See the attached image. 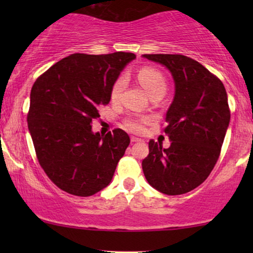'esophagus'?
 Masks as SVG:
<instances>
[{
  "mask_svg": "<svg viewBox=\"0 0 253 253\" xmlns=\"http://www.w3.org/2000/svg\"><path fill=\"white\" fill-rule=\"evenodd\" d=\"M140 140H141L140 138H138V137H134V136L131 137V143H137V141H140Z\"/></svg>",
  "mask_w": 253,
  "mask_h": 253,
  "instance_id": "1",
  "label": "esophagus"
}]
</instances>
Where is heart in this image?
Listing matches in <instances>:
<instances>
[{
	"mask_svg": "<svg viewBox=\"0 0 253 253\" xmlns=\"http://www.w3.org/2000/svg\"><path fill=\"white\" fill-rule=\"evenodd\" d=\"M137 77L140 84L144 86L151 96L158 94V93L165 94L166 91H167V79H166L165 75L160 70H158V69L152 67L140 68L137 74ZM126 77L122 75L119 76L113 82L112 86H110V99L113 101H117L120 99L121 93L126 87ZM150 121L151 117L148 116L130 115L124 119V126L130 131H133V132H140L144 129L145 124L150 123Z\"/></svg>",
	"mask_w": 253,
	"mask_h": 253,
	"instance_id": "b5f03b06",
	"label": "heart"
}]
</instances>
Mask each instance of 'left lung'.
<instances>
[{"mask_svg": "<svg viewBox=\"0 0 253 253\" xmlns=\"http://www.w3.org/2000/svg\"><path fill=\"white\" fill-rule=\"evenodd\" d=\"M171 72L174 101L169 107L164 132L168 148L150 140L143 160L147 182L165 195H183L209 177L220 157L230 109L222 82L192 58L181 54H145Z\"/></svg>", "mask_w": 253, "mask_h": 253, "instance_id": "obj_1", "label": "left lung"}]
</instances>
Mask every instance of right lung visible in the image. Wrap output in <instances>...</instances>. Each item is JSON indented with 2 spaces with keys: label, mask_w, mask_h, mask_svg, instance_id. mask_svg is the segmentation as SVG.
I'll list each match as a JSON object with an SVG mask.
<instances>
[{
  "label": "right lung",
  "mask_w": 253,
  "mask_h": 253,
  "mask_svg": "<svg viewBox=\"0 0 253 253\" xmlns=\"http://www.w3.org/2000/svg\"><path fill=\"white\" fill-rule=\"evenodd\" d=\"M132 53L72 54L37 78L27 124L38 161L57 188L88 197L106 188L130 144L122 129L92 132L99 107L110 101V86Z\"/></svg>",
  "instance_id": "right-lung-1"
}]
</instances>
